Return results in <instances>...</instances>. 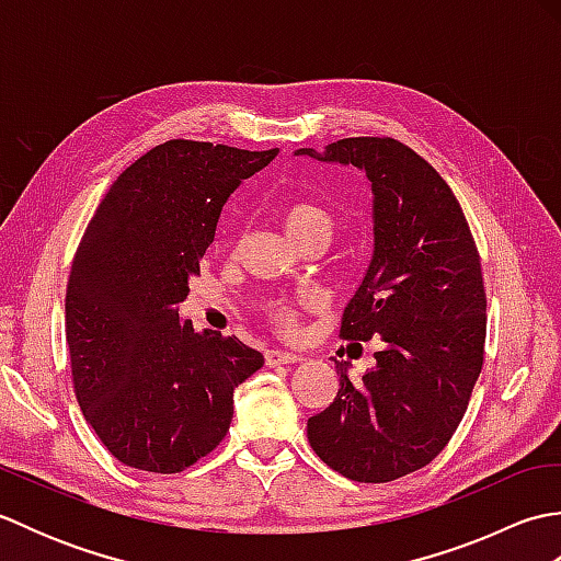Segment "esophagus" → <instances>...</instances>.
<instances>
[{
    "mask_svg": "<svg viewBox=\"0 0 561 561\" xmlns=\"http://www.w3.org/2000/svg\"><path fill=\"white\" fill-rule=\"evenodd\" d=\"M265 362H267V366H282V364L304 362V356L301 354H294V352H284V350H267L265 352Z\"/></svg>",
    "mask_w": 561,
    "mask_h": 561,
    "instance_id": "34e87169",
    "label": "esophagus"
}]
</instances>
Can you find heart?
Segmentation results:
<instances>
[{
	"label": "heart",
	"instance_id": "heart-1",
	"mask_svg": "<svg viewBox=\"0 0 561 561\" xmlns=\"http://www.w3.org/2000/svg\"><path fill=\"white\" fill-rule=\"evenodd\" d=\"M282 226H284V231H287L289 238H296V236L308 233V231H325V233H330L332 219H330V214L323 207L313 205V202L299 199V202H291V205H287V207L282 209ZM272 316L277 318L282 325H291L294 308H289V306H274L272 308Z\"/></svg>",
	"mask_w": 561,
	"mask_h": 561
}]
</instances>
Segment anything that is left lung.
<instances>
[{"label": "left lung", "instance_id": "left-lung-1", "mask_svg": "<svg viewBox=\"0 0 561 561\" xmlns=\"http://www.w3.org/2000/svg\"><path fill=\"white\" fill-rule=\"evenodd\" d=\"M362 171L374 253L340 335L380 342L359 380L335 362L337 398L308 420L318 458L354 482H390L446 448L482 371L486 299L470 226L444 178L396 139L350 137L296 149Z\"/></svg>", "mask_w": 561, "mask_h": 561}]
</instances>
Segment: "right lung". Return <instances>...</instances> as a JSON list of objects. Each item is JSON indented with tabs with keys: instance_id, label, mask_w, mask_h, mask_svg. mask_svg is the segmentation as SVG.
Masks as SVG:
<instances>
[{
	"instance_id": "add662e5",
	"label": "right lung",
	"mask_w": 561,
	"mask_h": 561,
	"mask_svg": "<svg viewBox=\"0 0 561 561\" xmlns=\"http://www.w3.org/2000/svg\"><path fill=\"white\" fill-rule=\"evenodd\" d=\"M279 149L171 139L111 185L67 284V344L79 408L113 456L181 472L221 444L233 390L265 356L178 316L226 199Z\"/></svg>"
}]
</instances>
